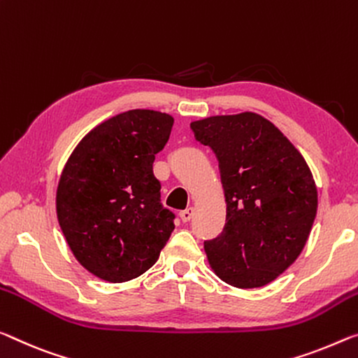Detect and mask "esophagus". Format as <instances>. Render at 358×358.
Segmentation results:
<instances>
[{
	"mask_svg": "<svg viewBox=\"0 0 358 358\" xmlns=\"http://www.w3.org/2000/svg\"><path fill=\"white\" fill-rule=\"evenodd\" d=\"M192 216H194V208H187V210L179 213V217H180V221H182V222H189Z\"/></svg>",
	"mask_w": 358,
	"mask_h": 358,
	"instance_id": "1",
	"label": "esophagus"
}]
</instances>
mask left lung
<instances>
[{"instance_id":"1","label":"left lung","mask_w":358,"mask_h":358,"mask_svg":"<svg viewBox=\"0 0 358 358\" xmlns=\"http://www.w3.org/2000/svg\"><path fill=\"white\" fill-rule=\"evenodd\" d=\"M216 153L227 217L205 241L214 273L235 288H259L293 264L317 214V187L304 157L261 115H216L190 123Z\"/></svg>"}]
</instances>
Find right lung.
<instances>
[{
  "instance_id": "1",
  "label": "right lung",
  "mask_w": 358,
  "mask_h": 358,
  "mask_svg": "<svg viewBox=\"0 0 358 358\" xmlns=\"http://www.w3.org/2000/svg\"><path fill=\"white\" fill-rule=\"evenodd\" d=\"M173 123L157 110L115 115L80 141L60 174V229L76 261L106 282L147 272L174 230V214L160 203L153 176Z\"/></svg>"
}]
</instances>
